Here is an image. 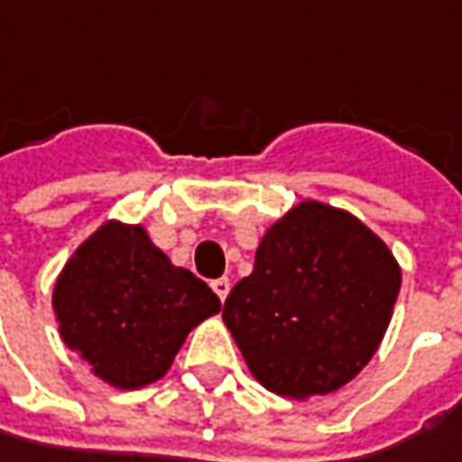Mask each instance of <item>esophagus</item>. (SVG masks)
Here are the masks:
<instances>
[{
  "label": "esophagus",
  "instance_id": "obj_1",
  "mask_svg": "<svg viewBox=\"0 0 462 462\" xmlns=\"http://www.w3.org/2000/svg\"><path fill=\"white\" fill-rule=\"evenodd\" d=\"M211 290L217 291V297L225 302V300H227V294H230V279H227V276H219V279H214V282H211Z\"/></svg>",
  "mask_w": 462,
  "mask_h": 462
}]
</instances>
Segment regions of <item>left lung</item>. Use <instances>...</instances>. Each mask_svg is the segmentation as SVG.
Segmentation results:
<instances>
[{"mask_svg":"<svg viewBox=\"0 0 462 462\" xmlns=\"http://www.w3.org/2000/svg\"><path fill=\"white\" fill-rule=\"evenodd\" d=\"M398 290L401 269L374 232L349 211L305 201L263 235L222 318L263 388L310 398L370 362Z\"/></svg>","mask_w":462,"mask_h":462,"instance_id":"obj_1","label":"left lung"}]
</instances>
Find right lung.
<instances>
[{"instance_id":"obj_1","label":"right lung","mask_w":462,"mask_h":462,"mask_svg":"<svg viewBox=\"0 0 462 462\" xmlns=\"http://www.w3.org/2000/svg\"><path fill=\"white\" fill-rule=\"evenodd\" d=\"M53 310L64 344L116 388L171 370L189 331L222 310L214 291L178 269L142 227L108 222L64 266Z\"/></svg>"}]
</instances>
